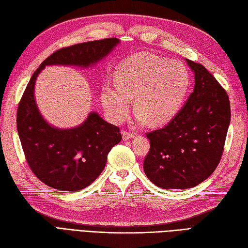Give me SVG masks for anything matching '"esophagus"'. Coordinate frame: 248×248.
<instances>
[{
	"label": "esophagus",
	"mask_w": 248,
	"mask_h": 248,
	"mask_svg": "<svg viewBox=\"0 0 248 248\" xmlns=\"http://www.w3.org/2000/svg\"><path fill=\"white\" fill-rule=\"evenodd\" d=\"M132 137H134V134H133L132 132L125 131V130L123 131V138H124V140H128V139H130V138H132Z\"/></svg>",
	"instance_id": "obj_1"
}]
</instances>
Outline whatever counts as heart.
<instances>
[{"label": "heart", "instance_id": "1", "mask_svg": "<svg viewBox=\"0 0 248 248\" xmlns=\"http://www.w3.org/2000/svg\"><path fill=\"white\" fill-rule=\"evenodd\" d=\"M189 84L183 63L153 53L132 56L116 68L115 84H106L101 101L113 122L119 123L130 111L132 98L139 119L163 124L178 112Z\"/></svg>", "mask_w": 248, "mask_h": 248}]
</instances>
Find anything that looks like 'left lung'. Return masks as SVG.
I'll list each match as a JSON object with an SVG mask.
<instances>
[{
  "instance_id": "left-lung-1",
  "label": "left lung",
  "mask_w": 248,
  "mask_h": 248,
  "mask_svg": "<svg viewBox=\"0 0 248 248\" xmlns=\"http://www.w3.org/2000/svg\"><path fill=\"white\" fill-rule=\"evenodd\" d=\"M186 62L195 73L193 93L164 128L147 133L143 170L161 188H189L207 179L221 160L231 123L223 87L201 63Z\"/></svg>"
}]
</instances>
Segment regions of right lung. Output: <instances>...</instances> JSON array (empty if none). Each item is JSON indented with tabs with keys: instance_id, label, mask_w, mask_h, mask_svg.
Segmentation results:
<instances>
[{
	"instance_id": "obj_1",
	"label": "right lung",
	"mask_w": 248,
	"mask_h": 248,
	"mask_svg": "<svg viewBox=\"0 0 248 248\" xmlns=\"http://www.w3.org/2000/svg\"><path fill=\"white\" fill-rule=\"evenodd\" d=\"M118 43L110 37L59 49L41 63L25 89L16 112L18 137L30 170L50 187L72 192L90 186L103 172L108 154L122 140V134L118 126L94 112L78 128L60 130L48 124L34 99L37 75L47 65L89 67Z\"/></svg>"
}]
</instances>
